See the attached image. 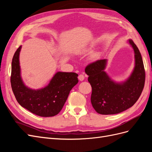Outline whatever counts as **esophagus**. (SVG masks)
<instances>
[{"label":"esophagus","mask_w":152,"mask_h":152,"mask_svg":"<svg viewBox=\"0 0 152 152\" xmlns=\"http://www.w3.org/2000/svg\"><path fill=\"white\" fill-rule=\"evenodd\" d=\"M78 78H79V79L80 80V81H82V80H84V75H82V74H80L79 75V77H78Z\"/></svg>","instance_id":"esophagus-1"}]
</instances>
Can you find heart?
<instances>
[{
    "label": "heart",
    "mask_w": 152,
    "mask_h": 152,
    "mask_svg": "<svg viewBox=\"0 0 152 152\" xmlns=\"http://www.w3.org/2000/svg\"><path fill=\"white\" fill-rule=\"evenodd\" d=\"M88 50H89H89H87V51H88ZM95 56H94V57H95Z\"/></svg>",
    "instance_id": "heart-1"
}]
</instances>
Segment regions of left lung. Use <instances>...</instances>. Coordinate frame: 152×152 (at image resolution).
Returning a JSON list of instances; mask_svg holds the SVG:
<instances>
[{
    "label": "left lung",
    "mask_w": 152,
    "mask_h": 152,
    "mask_svg": "<svg viewBox=\"0 0 152 152\" xmlns=\"http://www.w3.org/2000/svg\"><path fill=\"white\" fill-rule=\"evenodd\" d=\"M129 43L135 54V67L124 83L117 84L110 79L104 71L106 59L89 63L85 68L92 87L91 104L99 114L113 115L125 111L135 104L144 88L145 71L141 55L132 40Z\"/></svg>",
    "instance_id": "8db88e82"
}]
</instances>
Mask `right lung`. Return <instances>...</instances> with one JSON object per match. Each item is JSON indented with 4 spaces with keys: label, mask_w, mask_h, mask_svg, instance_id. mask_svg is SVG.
I'll return each instance as SVG.
<instances>
[{
    "label": "right lung",
    "mask_w": 152,
    "mask_h": 152,
    "mask_svg": "<svg viewBox=\"0 0 152 152\" xmlns=\"http://www.w3.org/2000/svg\"><path fill=\"white\" fill-rule=\"evenodd\" d=\"M21 46L14 54L11 75V88L22 107L37 115L48 117L58 114L63 108L71 89L77 83L78 74L73 72H57L48 86L33 90L26 87L20 76L19 55Z\"/></svg>",
    "instance_id": "add662e5"
}]
</instances>
